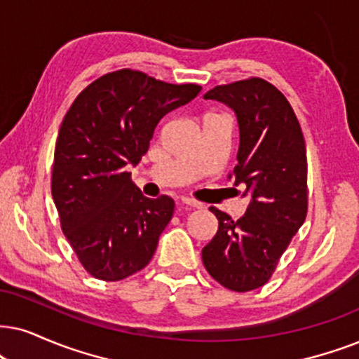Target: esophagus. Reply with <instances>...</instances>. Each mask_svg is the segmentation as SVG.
Masks as SVG:
<instances>
[{
    "label": "esophagus",
    "instance_id": "esophagus-1",
    "mask_svg": "<svg viewBox=\"0 0 359 359\" xmlns=\"http://www.w3.org/2000/svg\"><path fill=\"white\" fill-rule=\"evenodd\" d=\"M180 205L187 207V208H198L201 207V203L192 201V198H182V201H180Z\"/></svg>",
    "mask_w": 359,
    "mask_h": 359
}]
</instances>
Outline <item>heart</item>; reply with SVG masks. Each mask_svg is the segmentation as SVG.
Wrapping results in <instances>:
<instances>
[{
  "label": "heart",
  "instance_id": "1",
  "mask_svg": "<svg viewBox=\"0 0 359 359\" xmlns=\"http://www.w3.org/2000/svg\"><path fill=\"white\" fill-rule=\"evenodd\" d=\"M213 117H220V114H215V112H208V114L203 116V121H205V119H213Z\"/></svg>",
  "mask_w": 359,
  "mask_h": 359
}]
</instances>
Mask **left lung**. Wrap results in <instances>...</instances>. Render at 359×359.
I'll return each mask as SVG.
<instances>
[{
	"instance_id": "1",
	"label": "left lung",
	"mask_w": 359,
	"mask_h": 359,
	"mask_svg": "<svg viewBox=\"0 0 359 359\" xmlns=\"http://www.w3.org/2000/svg\"><path fill=\"white\" fill-rule=\"evenodd\" d=\"M203 97L237 114L238 164L229 179L243 184V195H250L238 220L210 207L219 230L202 248L203 266L222 287L252 292L271 278L306 219L305 137L288 99L262 78L215 86Z\"/></svg>"
}]
</instances>
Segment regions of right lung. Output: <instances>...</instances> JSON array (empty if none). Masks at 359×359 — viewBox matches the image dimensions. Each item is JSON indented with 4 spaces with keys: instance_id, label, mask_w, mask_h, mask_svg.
I'll use <instances>...</instances> for the list:
<instances>
[{
    "instance_id": "right-lung-1",
    "label": "right lung",
    "mask_w": 359,
    "mask_h": 359,
    "mask_svg": "<svg viewBox=\"0 0 359 359\" xmlns=\"http://www.w3.org/2000/svg\"><path fill=\"white\" fill-rule=\"evenodd\" d=\"M201 89L126 67L93 81L66 112L51 194L62 233L94 278L124 280L151 262L175 203L144 197L127 165L147 152L158 121Z\"/></svg>"
}]
</instances>
